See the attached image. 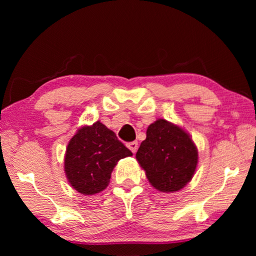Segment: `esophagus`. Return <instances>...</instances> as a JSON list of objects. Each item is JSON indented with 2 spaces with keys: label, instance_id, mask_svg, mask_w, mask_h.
I'll return each instance as SVG.
<instances>
[{
  "label": "esophagus",
  "instance_id": "obj_1",
  "mask_svg": "<svg viewBox=\"0 0 256 256\" xmlns=\"http://www.w3.org/2000/svg\"><path fill=\"white\" fill-rule=\"evenodd\" d=\"M128 148L132 151L133 154L136 152L138 150V142L136 141H133V142H130V144H128Z\"/></svg>",
  "mask_w": 256,
  "mask_h": 256
}]
</instances>
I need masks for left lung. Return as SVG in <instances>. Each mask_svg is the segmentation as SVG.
Returning <instances> with one entry per match:
<instances>
[{
  "instance_id": "8db88e82",
  "label": "left lung",
  "mask_w": 256,
  "mask_h": 256,
  "mask_svg": "<svg viewBox=\"0 0 256 256\" xmlns=\"http://www.w3.org/2000/svg\"><path fill=\"white\" fill-rule=\"evenodd\" d=\"M146 178L160 192H176L192 180L198 164V149L183 128L157 120L146 130L136 154Z\"/></svg>"
}]
</instances>
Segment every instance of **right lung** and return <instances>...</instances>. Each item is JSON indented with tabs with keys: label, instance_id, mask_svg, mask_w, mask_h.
I'll return each mask as SVG.
<instances>
[{
	"label": "right lung",
	"instance_id": "obj_1",
	"mask_svg": "<svg viewBox=\"0 0 256 256\" xmlns=\"http://www.w3.org/2000/svg\"><path fill=\"white\" fill-rule=\"evenodd\" d=\"M130 156L132 152L116 134L98 120L78 130L68 142L64 170L73 188L92 196L107 188L116 164Z\"/></svg>",
	"mask_w": 256,
	"mask_h": 256
}]
</instances>
